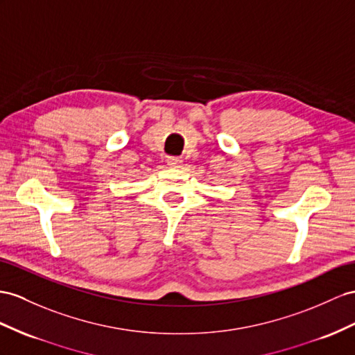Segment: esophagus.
I'll return each mask as SVG.
<instances>
[{"mask_svg": "<svg viewBox=\"0 0 355 355\" xmlns=\"http://www.w3.org/2000/svg\"><path fill=\"white\" fill-rule=\"evenodd\" d=\"M166 163L171 168H178L181 165V159L175 157V156H171V157L166 159Z\"/></svg>", "mask_w": 355, "mask_h": 355, "instance_id": "1", "label": "esophagus"}]
</instances>
